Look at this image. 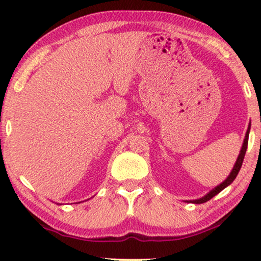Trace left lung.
Here are the masks:
<instances>
[{
  "instance_id": "8db88e82",
  "label": "left lung",
  "mask_w": 261,
  "mask_h": 261,
  "mask_svg": "<svg viewBox=\"0 0 261 261\" xmlns=\"http://www.w3.org/2000/svg\"><path fill=\"white\" fill-rule=\"evenodd\" d=\"M249 129H251V123H249L248 126V129L247 132H246V137H245V140H244V144H242V147H241V151H240V154H239L238 156V160L237 163H235V165L233 167V170H231V172L229 176L227 177V179L222 181L220 185H217V187L215 189H213L212 191L209 192V194H206L204 197L199 198V199H195V201H189L191 203H196V204H201V203H205L208 202L209 199H212L214 196H216L219 192H221L223 190L224 188H227L228 185L233 183V180L237 178L239 171H240L241 166H242V162H244V158H245V154H246V151H247V145H248V135H249Z\"/></svg>"
}]
</instances>
